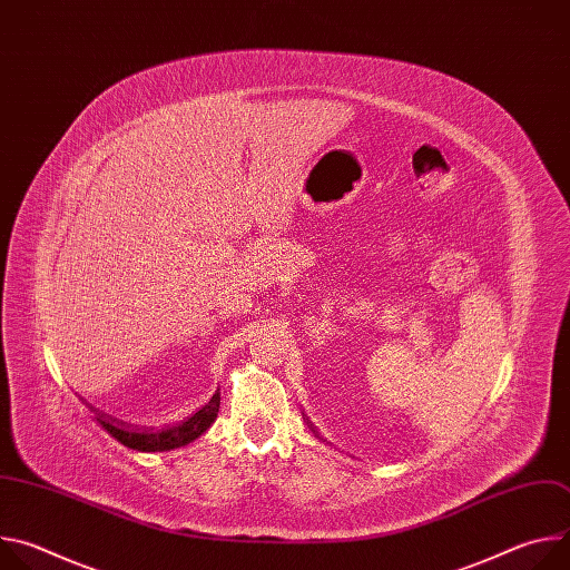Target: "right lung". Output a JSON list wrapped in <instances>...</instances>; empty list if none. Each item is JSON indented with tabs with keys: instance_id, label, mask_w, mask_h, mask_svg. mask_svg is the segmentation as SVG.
Instances as JSON below:
<instances>
[{
	"instance_id": "add662e5",
	"label": "right lung",
	"mask_w": 570,
	"mask_h": 570,
	"mask_svg": "<svg viewBox=\"0 0 570 570\" xmlns=\"http://www.w3.org/2000/svg\"><path fill=\"white\" fill-rule=\"evenodd\" d=\"M218 405H220V394L216 392L198 413H194L191 417H187L185 422H180L176 426H167L161 431L130 429L124 422H117V420L106 417L101 413L97 415V420L115 440H119L128 449H135V451H171V449L185 446V444L194 442L196 438H200L214 424V420L218 415Z\"/></svg>"
}]
</instances>
